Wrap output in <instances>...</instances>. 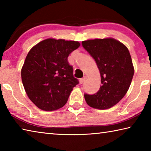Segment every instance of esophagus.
Instances as JSON below:
<instances>
[{"instance_id": "34e87169", "label": "esophagus", "mask_w": 151, "mask_h": 151, "mask_svg": "<svg viewBox=\"0 0 151 151\" xmlns=\"http://www.w3.org/2000/svg\"><path fill=\"white\" fill-rule=\"evenodd\" d=\"M86 78H86V76H85V77L83 78H81L80 80H79V83H80V84H83L86 81Z\"/></svg>"}]
</instances>
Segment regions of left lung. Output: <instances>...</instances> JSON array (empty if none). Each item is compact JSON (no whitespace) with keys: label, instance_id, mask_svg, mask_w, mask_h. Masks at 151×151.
I'll use <instances>...</instances> for the list:
<instances>
[{"label":"left lung","instance_id":"1","mask_svg":"<svg viewBox=\"0 0 151 151\" xmlns=\"http://www.w3.org/2000/svg\"><path fill=\"white\" fill-rule=\"evenodd\" d=\"M82 45L95 60L102 83L96 94H85L86 103L96 109L111 108L124 96L133 77L134 68L129 49L113 38L84 40Z\"/></svg>","mask_w":151,"mask_h":151}]
</instances>
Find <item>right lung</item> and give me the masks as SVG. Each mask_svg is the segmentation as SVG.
<instances>
[{
	"instance_id": "1",
	"label": "right lung",
	"mask_w": 151,
	"mask_h": 151,
	"mask_svg": "<svg viewBox=\"0 0 151 151\" xmlns=\"http://www.w3.org/2000/svg\"><path fill=\"white\" fill-rule=\"evenodd\" d=\"M80 45L75 40L49 38L29 50L21 69V78L28 97L39 109L56 111L66 103L78 84L68 57Z\"/></svg>"
}]
</instances>
